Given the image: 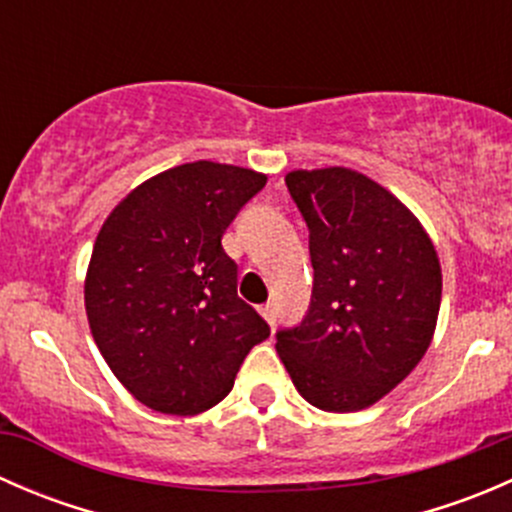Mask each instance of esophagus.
I'll return each mask as SVG.
<instances>
[{"mask_svg": "<svg viewBox=\"0 0 512 512\" xmlns=\"http://www.w3.org/2000/svg\"><path fill=\"white\" fill-rule=\"evenodd\" d=\"M262 317L267 319V324H275L277 322V307H275V302H267V304H262Z\"/></svg>", "mask_w": 512, "mask_h": 512, "instance_id": "1", "label": "esophagus"}]
</instances>
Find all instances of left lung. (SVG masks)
Returning <instances> with one entry per match:
<instances>
[{"label":"left lung","mask_w":512,"mask_h":512,"mask_svg":"<svg viewBox=\"0 0 512 512\" xmlns=\"http://www.w3.org/2000/svg\"><path fill=\"white\" fill-rule=\"evenodd\" d=\"M289 195L309 227L314 285L277 354L322 411H361L426 354L441 307V265L399 198L349 168L292 170Z\"/></svg>","instance_id":"1"}]
</instances>
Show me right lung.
<instances>
[{"label":"right lung","instance_id":"obj_1","mask_svg":"<svg viewBox=\"0 0 512 512\" xmlns=\"http://www.w3.org/2000/svg\"><path fill=\"white\" fill-rule=\"evenodd\" d=\"M267 175L198 160L138 185L113 208L86 272L98 352L148 409L193 416L230 394L240 364L270 337L237 297L227 225Z\"/></svg>","mask_w":512,"mask_h":512}]
</instances>
